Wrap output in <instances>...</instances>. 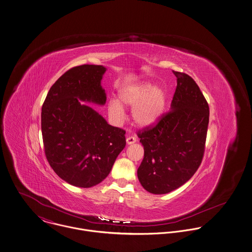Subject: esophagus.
I'll use <instances>...</instances> for the list:
<instances>
[{
  "label": "esophagus",
  "mask_w": 252,
  "mask_h": 252,
  "mask_svg": "<svg viewBox=\"0 0 252 252\" xmlns=\"http://www.w3.org/2000/svg\"><path fill=\"white\" fill-rule=\"evenodd\" d=\"M136 141H137V138H136L135 136H131V135H128V136L126 137V143H127L128 145H131V144L135 143Z\"/></svg>",
  "instance_id": "obj_1"
}]
</instances>
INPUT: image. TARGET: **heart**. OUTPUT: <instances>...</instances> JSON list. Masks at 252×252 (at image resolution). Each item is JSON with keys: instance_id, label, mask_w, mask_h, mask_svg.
<instances>
[{"instance_id": "b5f03b06", "label": "heart", "mask_w": 252, "mask_h": 252, "mask_svg": "<svg viewBox=\"0 0 252 252\" xmlns=\"http://www.w3.org/2000/svg\"><path fill=\"white\" fill-rule=\"evenodd\" d=\"M130 106L131 117L136 125L148 126L161 117L166 105L164 92L148 83L130 85L119 92V101L110 100L107 106L109 116L115 121L124 118L123 106Z\"/></svg>"}]
</instances>
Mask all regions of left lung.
<instances>
[{"mask_svg":"<svg viewBox=\"0 0 252 252\" xmlns=\"http://www.w3.org/2000/svg\"><path fill=\"white\" fill-rule=\"evenodd\" d=\"M173 73L177 88L170 111L137 132L144 147L138 180L154 194H165L186 184L195 174L205 152L209 104L189 75Z\"/></svg>","mask_w":252,"mask_h":252,"instance_id":"8db88e82","label":"left lung"}]
</instances>
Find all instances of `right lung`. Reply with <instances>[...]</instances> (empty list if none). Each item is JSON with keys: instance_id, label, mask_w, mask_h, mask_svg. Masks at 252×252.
I'll list each match as a JSON object with an SVG mask.
<instances>
[{"instance_id": "obj_1", "label": "right lung", "mask_w": 252, "mask_h": 252, "mask_svg": "<svg viewBox=\"0 0 252 252\" xmlns=\"http://www.w3.org/2000/svg\"><path fill=\"white\" fill-rule=\"evenodd\" d=\"M106 68L82 64L64 72L50 88L41 109L44 153L57 175L74 187L101 183L126 146V130L107 124L82 101L103 105L100 81Z\"/></svg>"}]
</instances>
